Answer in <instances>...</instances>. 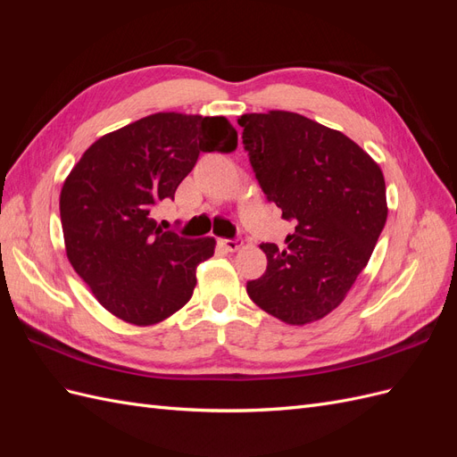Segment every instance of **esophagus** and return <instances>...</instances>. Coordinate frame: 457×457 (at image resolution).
<instances>
[{"label":"esophagus","mask_w":457,"mask_h":457,"mask_svg":"<svg viewBox=\"0 0 457 457\" xmlns=\"http://www.w3.org/2000/svg\"><path fill=\"white\" fill-rule=\"evenodd\" d=\"M219 245L225 247L227 252H237V250H240V247H242V240H238V238H232V240L223 238V240H219Z\"/></svg>","instance_id":"34e87169"}]
</instances>
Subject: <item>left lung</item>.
Returning a JSON list of instances; mask_svg holds the SVG:
<instances>
[{
	"mask_svg": "<svg viewBox=\"0 0 457 457\" xmlns=\"http://www.w3.org/2000/svg\"><path fill=\"white\" fill-rule=\"evenodd\" d=\"M242 143L270 204L294 220L287 250L261 244L267 270L247 295L278 320H320L364 270L386 220L379 165L341 131L286 110L244 114Z\"/></svg>",
	"mask_w": 457,
	"mask_h": 457,
	"instance_id": "1",
	"label": "left lung"
}]
</instances>
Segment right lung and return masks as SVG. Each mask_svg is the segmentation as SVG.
<instances>
[{"label": "right lung", "mask_w": 457, "mask_h": 457, "mask_svg": "<svg viewBox=\"0 0 457 457\" xmlns=\"http://www.w3.org/2000/svg\"><path fill=\"white\" fill-rule=\"evenodd\" d=\"M237 146L225 116L158 112L84 152L61 190V223L68 261L108 312L152 326L187 305L215 240L162 230L152 212L173 200L200 152Z\"/></svg>", "instance_id": "add662e5"}]
</instances>
